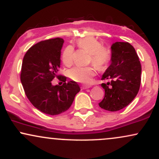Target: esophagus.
<instances>
[{
	"instance_id": "1",
	"label": "esophagus",
	"mask_w": 159,
	"mask_h": 159,
	"mask_svg": "<svg viewBox=\"0 0 159 159\" xmlns=\"http://www.w3.org/2000/svg\"><path fill=\"white\" fill-rule=\"evenodd\" d=\"M88 88H90V86L88 85H82L81 87V90H85V89H88Z\"/></svg>"
}]
</instances>
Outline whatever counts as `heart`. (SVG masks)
Segmentation results:
<instances>
[{
	"mask_svg": "<svg viewBox=\"0 0 159 159\" xmlns=\"http://www.w3.org/2000/svg\"><path fill=\"white\" fill-rule=\"evenodd\" d=\"M76 45L82 50L89 53V63H93L99 69H103L109 63L111 57V49L102 45L97 39L93 36L80 38L75 42ZM74 58V48L71 45L66 47L62 54V61L67 66L72 65ZM96 75V68L89 66H75L69 72V77L74 81L81 84H90Z\"/></svg>",
	"mask_w": 159,
	"mask_h": 159,
	"instance_id": "heart-1",
	"label": "heart"
}]
</instances>
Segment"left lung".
<instances>
[{
    "instance_id": "1",
    "label": "left lung",
    "mask_w": 159,
    "mask_h": 159,
    "mask_svg": "<svg viewBox=\"0 0 159 159\" xmlns=\"http://www.w3.org/2000/svg\"><path fill=\"white\" fill-rule=\"evenodd\" d=\"M141 65L135 49L130 43L116 42L111 46V63L102 80L105 97L98 103L109 111H120L135 98L140 86Z\"/></svg>"
}]
</instances>
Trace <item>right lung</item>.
I'll use <instances>...</instances> for the list:
<instances>
[{
    "instance_id": "add662e5",
    "label": "right lung",
    "mask_w": 159,
    "mask_h": 159,
    "mask_svg": "<svg viewBox=\"0 0 159 159\" xmlns=\"http://www.w3.org/2000/svg\"><path fill=\"white\" fill-rule=\"evenodd\" d=\"M63 43L62 38L57 37L36 43L27 50L21 65L20 78L27 98L36 108L49 115L68 110L80 91L75 81L66 82V76L57 74ZM55 77L65 82L63 85L51 84Z\"/></svg>"
}]
</instances>
